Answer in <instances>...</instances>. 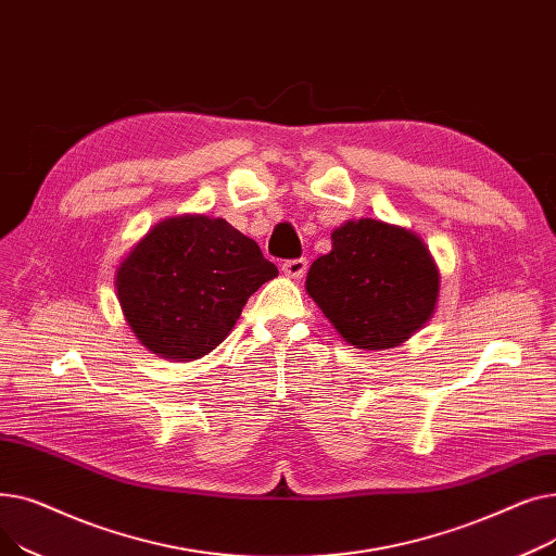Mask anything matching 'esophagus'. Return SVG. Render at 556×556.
<instances>
[{
  "label": "esophagus",
  "instance_id": "34e87169",
  "mask_svg": "<svg viewBox=\"0 0 556 556\" xmlns=\"http://www.w3.org/2000/svg\"><path fill=\"white\" fill-rule=\"evenodd\" d=\"M306 268H308V261H306L304 256H300V258H288V261L281 263L283 275L293 277V279H302L304 273H306Z\"/></svg>",
  "mask_w": 556,
  "mask_h": 556
}]
</instances>
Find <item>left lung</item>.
I'll use <instances>...</instances> for the list:
<instances>
[{
	"label": "left lung",
	"mask_w": 556,
	"mask_h": 556,
	"mask_svg": "<svg viewBox=\"0 0 556 556\" xmlns=\"http://www.w3.org/2000/svg\"><path fill=\"white\" fill-rule=\"evenodd\" d=\"M306 293L349 344L383 352L432 317L440 270L410 229L361 218L333 229L331 252L308 268Z\"/></svg>",
	"instance_id": "left-lung-1"
}]
</instances>
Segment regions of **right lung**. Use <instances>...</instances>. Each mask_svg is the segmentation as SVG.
Returning <instances> with one entry per match:
<instances>
[{
    "label": "right lung",
    "instance_id": "add662e5",
    "mask_svg": "<svg viewBox=\"0 0 556 556\" xmlns=\"http://www.w3.org/2000/svg\"><path fill=\"white\" fill-rule=\"evenodd\" d=\"M258 245L223 218L157 223L116 270L126 323L149 352L195 361L237 325L248 298L277 277Z\"/></svg>",
    "mask_w": 556,
    "mask_h": 556
}]
</instances>
